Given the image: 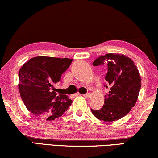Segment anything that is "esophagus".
<instances>
[{"label":"esophagus","instance_id":"esophagus-1","mask_svg":"<svg viewBox=\"0 0 158 158\" xmlns=\"http://www.w3.org/2000/svg\"><path fill=\"white\" fill-rule=\"evenodd\" d=\"M84 97H85V98H90V93H88V94H85Z\"/></svg>","mask_w":158,"mask_h":158}]
</instances>
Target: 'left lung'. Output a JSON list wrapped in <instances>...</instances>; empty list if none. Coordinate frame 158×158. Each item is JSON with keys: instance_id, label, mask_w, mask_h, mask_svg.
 Masks as SVG:
<instances>
[{"instance_id": "1", "label": "left lung", "mask_w": 158, "mask_h": 158, "mask_svg": "<svg viewBox=\"0 0 158 158\" xmlns=\"http://www.w3.org/2000/svg\"><path fill=\"white\" fill-rule=\"evenodd\" d=\"M93 65H106L108 72L106 81L110 90L105 98L102 108L91 109L92 114L105 122L118 120L125 117L137 102L141 87L138 69L130 58L119 53L99 56Z\"/></svg>"}]
</instances>
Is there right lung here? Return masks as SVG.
Instances as JSON below:
<instances>
[{"label": "right lung", "mask_w": 158, "mask_h": 158, "mask_svg": "<svg viewBox=\"0 0 158 158\" xmlns=\"http://www.w3.org/2000/svg\"><path fill=\"white\" fill-rule=\"evenodd\" d=\"M72 59L36 56L25 62L19 71V90L29 111L48 121L61 117L72 100L57 94L54 84L71 64Z\"/></svg>", "instance_id": "add662e5"}]
</instances>
